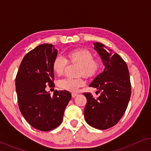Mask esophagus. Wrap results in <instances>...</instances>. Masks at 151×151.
I'll return each instance as SVG.
<instances>
[{"mask_svg": "<svg viewBox=\"0 0 151 151\" xmlns=\"http://www.w3.org/2000/svg\"><path fill=\"white\" fill-rule=\"evenodd\" d=\"M77 96H78V94H77V93H73L71 94L72 98H75V97H76Z\"/></svg>", "mask_w": 151, "mask_h": 151, "instance_id": "1", "label": "esophagus"}]
</instances>
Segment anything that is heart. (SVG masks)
<instances>
[{
  "label": "heart",
  "mask_w": 151,
  "mask_h": 151,
  "mask_svg": "<svg viewBox=\"0 0 151 151\" xmlns=\"http://www.w3.org/2000/svg\"><path fill=\"white\" fill-rule=\"evenodd\" d=\"M67 62L76 63L80 66L78 74L83 75L86 78H91L96 76L100 71L101 63L98 60L94 59V55L87 49H75L68 53L67 58L57 56L53 62V70L58 76L63 75L67 65ZM84 82L82 78H64L59 80L58 86L63 90L76 91L78 88L83 86Z\"/></svg>",
  "instance_id": "obj_1"
}]
</instances>
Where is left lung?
<instances>
[{"label":"left lung","instance_id":"left-lung-1","mask_svg":"<svg viewBox=\"0 0 151 151\" xmlns=\"http://www.w3.org/2000/svg\"><path fill=\"white\" fill-rule=\"evenodd\" d=\"M94 49L102 60L104 69L98 74L89 86L96 88L98 98L84 93L86 104L84 118L88 124L97 129L105 130L119 121L127 110L131 98V85L127 64L117 54L100 42H95Z\"/></svg>","mask_w":151,"mask_h":151}]
</instances>
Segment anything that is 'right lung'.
<instances>
[{"instance_id": "1", "label": "right lung", "mask_w": 151, "mask_h": 151, "mask_svg": "<svg viewBox=\"0 0 151 151\" xmlns=\"http://www.w3.org/2000/svg\"><path fill=\"white\" fill-rule=\"evenodd\" d=\"M58 50L51 44H42L27 53L16 78L18 106L29 124L42 131L58 127L66 106L71 99L68 91L55 90L53 96L45 88L54 86L53 62Z\"/></svg>"}]
</instances>
